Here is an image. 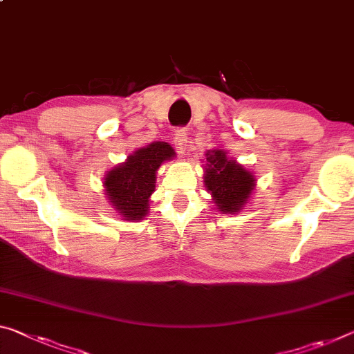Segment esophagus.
Returning a JSON list of instances; mask_svg holds the SVG:
<instances>
[{
  "instance_id": "esophagus-1",
  "label": "esophagus",
  "mask_w": 354,
  "mask_h": 354,
  "mask_svg": "<svg viewBox=\"0 0 354 354\" xmlns=\"http://www.w3.org/2000/svg\"><path fill=\"white\" fill-rule=\"evenodd\" d=\"M173 143H175V148L179 154H184L186 153V148H187V132L181 129V131H176L175 137H173Z\"/></svg>"
}]
</instances>
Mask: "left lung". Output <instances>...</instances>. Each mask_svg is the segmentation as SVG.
<instances>
[{"label": "left lung", "instance_id": "obj_1", "mask_svg": "<svg viewBox=\"0 0 354 354\" xmlns=\"http://www.w3.org/2000/svg\"><path fill=\"white\" fill-rule=\"evenodd\" d=\"M205 164V187L212 203L222 214H238L249 203L257 186L254 171L228 157L222 148L207 149Z\"/></svg>", "mask_w": 354, "mask_h": 354}]
</instances>
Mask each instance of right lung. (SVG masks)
I'll list each match as a JSON object with an SVG mask.
<instances>
[{
  "mask_svg": "<svg viewBox=\"0 0 354 354\" xmlns=\"http://www.w3.org/2000/svg\"><path fill=\"white\" fill-rule=\"evenodd\" d=\"M175 156V149L167 142H153L105 173L102 184L106 200L124 221L140 222L148 216L157 170Z\"/></svg>",
  "mask_w": 354,
  "mask_h": 354,
  "instance_id": "obj_1",
  "label": "right lung"
}]
</instances>
